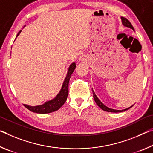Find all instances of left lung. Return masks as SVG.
Instances as JSON below:
<instances>
[{
	"label": "left lung",
	"instance_id": "1",
	"mask_svg": "<svg viewBox=\"0 0 153 153\" xmlns=\"http://www.w3.org/2000/svg\"><path fill=\"white\" fill-rule=\"evenodd\" d=\"M121 20H122V23H123V25H124L125 26H126V27H128V28H131V29H133V30H134V28H133L132 24H131L130 22H129V20H128L127 18H123V17H121ZM93 97H94V101H95L96 103L97 104V105L99 106V108H100L101 109H102V110H104V111H109V112H121V111H126V110H129V108H131L132 106H133V105L131 106V107L128 108H127V109H125V110H114V109L109 108L107 107V106H105V105H104L103 103H102L101 102V101L99 100L97 97L96 96V94H95V93H94V91H93Z\"/></svg>",
	"mask_w": 153,
	"mask_h": 153
}]
</instances>
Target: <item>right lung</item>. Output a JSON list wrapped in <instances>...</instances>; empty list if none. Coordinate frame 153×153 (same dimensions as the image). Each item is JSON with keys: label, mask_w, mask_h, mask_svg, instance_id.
<instances>
[{"label": "right lung", "mask_w": 153, "mask_h": 153, "mask_svg": "<svg viewBox=\"0 0 153 153\" xmlns=\"http://www.w3.org/2000/svg\"><path fill=\"white\" fill-rule=\"evenodd\" d=\"M21 31L22 30H20V32L18 33L16 37L20 35ZM76 67V65L75 62H73V63L70 65L69 69H68L67 75L66 77H65L63 84H62V86L61 90H60L59 94H57L56 97L54 99H53L52 100H50L49 101H47V102H45L42 105L29 106L28 105H25V104H24V105L30 111L38 114L51 113L59 110L67 100L68 93H69V82L70 77L71 76V74H73V72H74Z\"/></svg>", "instance_id": "right-lung-1"}]
</instances>
